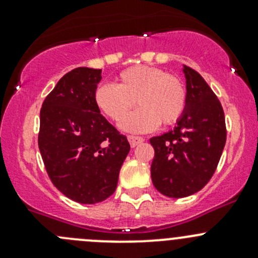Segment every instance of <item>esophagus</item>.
<instances>
[{
	"instance_id": "34e87169",
	"label": "esophagus",
	"mask_w": 258,
	"mask_h": 258,
	"mask_svg": "<svg viewBox=\"0 0 258 258\" xmlns=\"http://www.w3.org/2000/svg\"><path fill=\"white\" fill-rule=\"evenodd\" d=\"M127 140H129V143H131L132 147H136V146H138L140 143L145 142V138H142V137H138V136H129L127 137Z\"/></svg>"
}]
</instances>
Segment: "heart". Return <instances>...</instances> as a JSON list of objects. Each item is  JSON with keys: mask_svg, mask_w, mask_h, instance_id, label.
<instances>
[{"mask_svg": "<svg viewBox=\"0 0 258 258\" xmlns=\"http://www.w3.org/2000/svg\"><path fill=\"white\" fill-rule=\"evenodd\" d=\"M94 102L103 115L121 121L137 103L140 108L124 119L122 129L146 133L159 124L172 125L183 115L187 92L181 79L149 66H134L120 72L116 85L103 84L95 89Z\"/></svg>", "mask_w": 258, "mask_h": 258, "instance_id": "heart-1", "label": "heart"}]
</instances>
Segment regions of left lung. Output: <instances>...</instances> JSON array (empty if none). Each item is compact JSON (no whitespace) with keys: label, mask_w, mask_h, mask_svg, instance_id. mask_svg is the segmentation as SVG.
<instances>
[{"label":"left lung","mask_w":258,"mask_h":258,"mask_svg":"<svg viewBox=\"0 0 258 258\" xmlns=\"http://www.w3.org/2000/svg\"><path fill=\"white\" fill-rule=\"evenodd\" d=\"M187 104L177 126L150 143L152 183L168 198L198 192L212 178L226 143L225 113L217 95L197 71L184 66Z\"/></svg>","instance_id":"1"}]
</instances>
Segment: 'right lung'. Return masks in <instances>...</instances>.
I'll list each match as a JSON object with an SVG mask.
<instances>
[{
	"label": "right lung",
	"mask_w": 258,
	"mask_h": 258,
	"mask_svg": "<svg viewBox=\"0 0 258 258\" xmlns=\"http://www.w3.org/2000/svg\"><path fill=\"white\" fill-rule=\"evenodd\" d=\"M101 72L79 67L66 74L40 111L38 149L45 169L63 195L81 204L101 203L115 192L131 150L94 102Z\"/></svg>",
	"instance_id": "right-lung-1"
}]
</instances>
